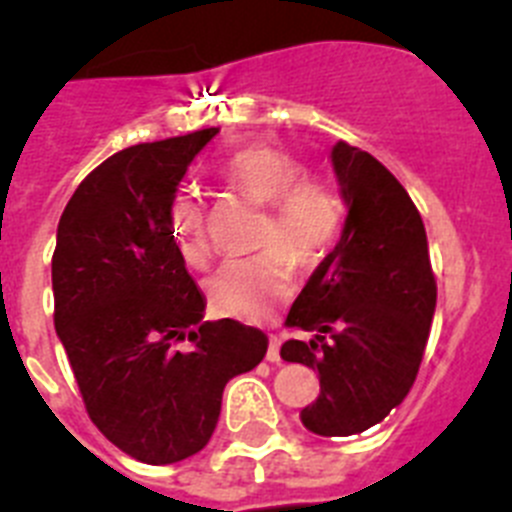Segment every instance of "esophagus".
<instances>
[{
  "instance_id": "1",
  "label": "esophagus",
  "mask_w": 512,
  "mask_h": 512,
  "mask_svg": "<svg viewBox=\"0 0 512 512\" xmlns=\"http://www.w3.org/2000/svg\"><path fill=\"white\" fill-rule=\"evenodd\" d=\"M267 361L270 364H278L280 361V338L278 336H270V348H267Z\"/></svg>"
}]
</instances>
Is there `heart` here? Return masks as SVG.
<instances>
[{
  "mask_svg": "<svg viewBox=\"0 0 512 512\" xmlns=\"http://www.w3.org/2000/svg\"><path fill=\"white\" fill-rule=\"evenodd\" d=\"M217 176L232 191L267 204L260 247L265 252L229 260L209 280L212 305L242 321H262L293 295L298 267L321 265L346 224V199L333 181L308 176V166L288 151L250 146L229 154ZM171 232L186 265L204 267L212 255L207 212L197 194L171 199Z\"/></svg>",
  "mask_w": 512,
  "mask_h": 512,
  "instance_id": "obj_1",
  "label": "heart"
}]
</instances>
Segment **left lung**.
I'll list each match as a JSON object with an SVG mask.
<instances>
[{"label": "left lung", "instance_id": "8db88e82", "mask_svg": "<svg viewBox=\"0 0 512 512\" xmlns=\"http://www.w3.org/2000/svg\"><path fill=\"white\" fill-rule=\"evenodd\" d=\"M331 161L346 224L285 321L310 338H290L280 356L321 379L318 399L300 412L305 429L348 437L379 424L412 389L437 283L424 222L396 176L346 141L333 146Z\"/></svg>", "mask_w": 512, "mask_h": 512}]
</instances>
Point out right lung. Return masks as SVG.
Instances as JSON below:
<instances>
[{
    "instance_id": "1",
    "label": "right lung",
    "mask_w": 512,
    "mask_h": 512,
    "mask_svg": "<svg viewBox=\"0 0 512 512\" xmlns=\"http://www.w3.org/2000/svg\"><path fill=\"white\" fill-rule=\"evenodd\" d=\"M217 133L123 148L80 181L57 224L55 331L88 417L146 465L204 450L227 381L267 353L260 328L204 321L171 232L179 181Z\"/></svg>"
}]
</instances>
